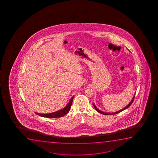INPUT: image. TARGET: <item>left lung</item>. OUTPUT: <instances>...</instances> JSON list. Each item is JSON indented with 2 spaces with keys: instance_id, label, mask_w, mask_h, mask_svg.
Masks as SVG:
<instances>
[{
  "instance_id": "8db88e82",
  "label": "left lung",
  "mask_w": 158,
  "mask_h": 158,
  "mask_svg": "<svg viewBox=\"0 0 158 158\" xmlns=\"http://www.w3.org/2000/svg\"><path fill=\"white\" fill-rule=\"evenodd\" d=\"M134 97H135V95H134V97H133V99H132V100H131V102H130V103H129V104L127 106H126L125 108H123V109H122V110H119V111H117V112H116L114 113H105L104 112H102V111H101V110H99L98 109V108H97V107L95 106V105H94V104H93V106H94V108L95 109V110H97V111L98 112L100 113H101V114H102L104 115L115 114H118V113H119L121 112H122L123 110H126V108H128V107H130V106L131 105V104L133 103V101H134Z\"/></svg>"
}]
</instances>
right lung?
Masks as SVG:
<instances>
[{"mask_svg": "<svg viewBox=\"0 0 158 158\" xmlns=\"http://www.w3.org/2000/svg\"><path fill=\"white\" fill-rule=\"evenodd\" d=\"M73 98L74 96H73L71 98V99L69 100V102L66 106V107H65L64 108L62 109V110H61L56 111L55 112L49 113V114H40V113H35L39 116L45 117V118H60V117H63L64 115L67 114L69 110H70V108L71 107Z\"/></svg>", "mask_w": 158, "mask_h": 158, "instance_id": "add662e5", "label": "right lung"}]
</instances>
